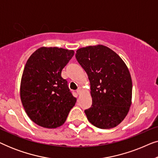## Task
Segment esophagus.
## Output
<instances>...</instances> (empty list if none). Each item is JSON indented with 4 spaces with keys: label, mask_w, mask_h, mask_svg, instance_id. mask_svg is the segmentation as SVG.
<instances>
[{
    "label": "esophagus",
    "mask_w": 158,
    "mask_h": 158,
    "mask_svg": "<svg viewBox=\"0 0 158 158\" xmlns=\"http://www.w3.org/2000/svg\"><path fill=\"white\" fill-rule=\"evenodd\" d=\"M77 94H78V95H80L81 94V88H78V89L77 90Z\"/></svg>",
    "instance_id": "1"
}]
</instances>
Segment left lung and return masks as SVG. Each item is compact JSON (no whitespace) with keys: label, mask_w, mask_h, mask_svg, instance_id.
Instances as JSON below:
<instances>
[{"label":"left lung","mask_w":158,"mask_h":158,"mask_svg":"<svg viewBox=\"0 0 158 158\" xmlns=\"http://www.w3.org/2000/svg\"><path fill=\"white\" fill-rule=\"evenodd\" d=\"M75 57L90 81L92 106L85 110L88 120L100 129L116 127L131 104L132 82L126 64L101 44L80 48Z\"/></svg>","instance_id":"8db88e82"}]
</instances>
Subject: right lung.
<instances>
[{"label":"right lung","instance_id":"1","mask_svg":"<svg viewBox=\"0 0 158 158\" xmlns=\"http://www.w3.org/2000/svg\"><path fill=\"white\" fill-rule=\"evenodd\" d=\"M74 51L58 47L39 48L30 56L21 77V103L29 117L39 126H62L76 103L61 76Z\"/></svg>","mask_w":158,"mask_h":158}]
</instances>
